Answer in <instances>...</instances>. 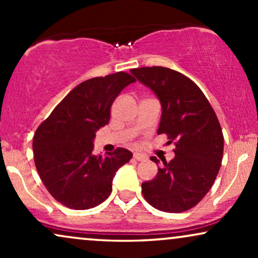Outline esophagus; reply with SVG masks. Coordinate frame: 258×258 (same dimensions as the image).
<instances>
[{"label": "esophagus", "instance_id": "1", "mask_svg": "<svg viewBox=\"0 0 258 258\" xmlns=\"http://www.w3.org/2000/svg\"><path fill=\"white\" fill-rule=\"evenodd\" d=\"M133 158L138 160V161H144V160H147V155H144L143 153H135L133 154Z\"/></svg>", "mask_w": 258, "mask_h": 258}]
</instances>
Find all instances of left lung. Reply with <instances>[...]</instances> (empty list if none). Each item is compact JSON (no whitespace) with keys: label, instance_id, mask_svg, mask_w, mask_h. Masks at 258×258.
I'll use <instances>...</instances> for the list:
<instances>
[{"label":"left lung","instance_id":"obj_1","mask_svg":"<svg viewBox=\"0 0 258 258\" xmlns=\"http://www.w3.org/2000/svg\"><path fill=\"white\" fill-rule=\"evenodd\" d=\"M131 73L154 92L161 104L158 135L174 142V158L161 160L155 178L142 183L144 199L164 212L191 209L207 194L220 171L223 133L205 94L186 76L164 67L138 68ZM156 165L160 161L150 158Z\"/></svg>","mask_w":258,"mask_h":258}]
</instances>
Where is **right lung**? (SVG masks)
I'll list each match as a JSON object with an SVG mask.
<instances>
[{
	"label": "right lung",
	"mask_w": 258,
	"mask_h": 258,
	"mask_svg": "<svg viewBox=\"0 0 258 258\" xmlns=\"http://www.w3.org/2000/svg\"><path fill=\"white\" fill-rule=\"evenodd\" d=\"M136 82L130 74L93 78L76 86L38 126L32 141L36 170L49 194L74 210L98 206L112 190L117 170L132 153L117 148L94 155L93 141L110 120V106L123 88Z\"/></svg>",
	"instance_id": "obj_1"
}]
</instances>
